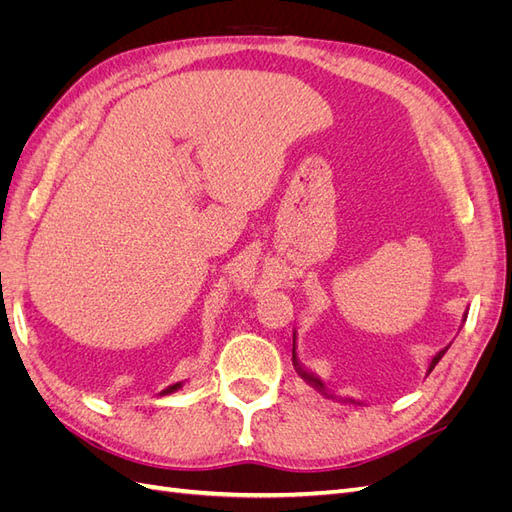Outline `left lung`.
Returning <instances> with one entry per match:
<instances>
[{
    "label": "left lung",
    "instance_id": "obj_1",
    "mask_svg": "<svg viewBox=\"0 0 512 512\" xmlns=\"http://www.w3.org/2000/svg\"><path fill=\"white\" fill-rule=\"evenodd\" d=\"M466 318H468V312L466 314H463V322H466ZM448 348H451V344H448L446 348H442L436 356H433V359H431V363H429V367H427V376L431 374V371H433V367H436L438 363H440V359H442V356L446 354V350ZM292 365H294V369H297V374L309 384V386H314V389L316 391H320L324 397H331V399H337L335 395H331L329 391H327V386H324V382L318 378V376H314L312 374V371H307L301 363H299V356H297V331H294V335H292ZM337 401H348V404H359V401H354V399H342V397H339Z\"/></svg>",
    "mask_w": 512,
    "mask_h": 512
}]
</instances>
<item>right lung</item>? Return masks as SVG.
<instances>
[{"label":"right lung","mask_w":512,"mask_h":512,"mask_svg":"<svg viewBox=\"0 0 512 512\" xmlns=\"http://www.w3.org/2000/svg\"><path fill=\"white\" fill-rule=\"evenodd\" d=\"M185 382H177V384H170L168 386V389H164L160 395H170V393H175V391H179L181 389V386H183Z\"/></svg>","instance_id":"obj_1"}]
</instances>
